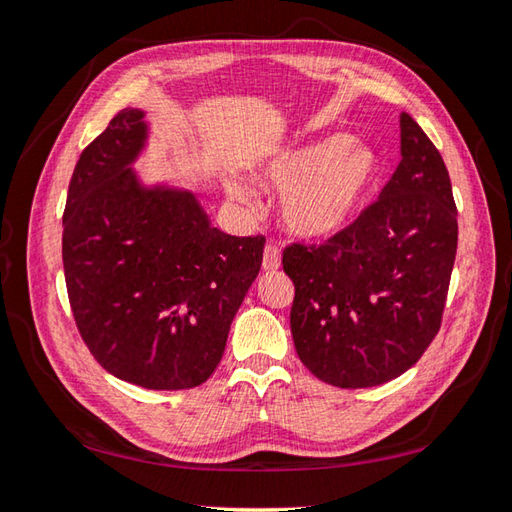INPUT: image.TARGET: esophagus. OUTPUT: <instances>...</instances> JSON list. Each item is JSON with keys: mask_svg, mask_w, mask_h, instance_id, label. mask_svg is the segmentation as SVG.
Listing matches in <instances>:
<instances>
[{"mask_svg": "<svg viewBox=\"0 0 512 512\" xmlns=\"http://www.w3.org/2000/svg\"><path fill=\"white\" fill-rule=\"evenodd\" d=\"M262 268L266 270V273H275V270L281 268V255H279V248L268 244L264 248V262H262Z\"/></svg>", "mask_w": 512, "mask_h": 512, "instance_id": "esophagus-1", "label": "esophagus"}]
</instances>
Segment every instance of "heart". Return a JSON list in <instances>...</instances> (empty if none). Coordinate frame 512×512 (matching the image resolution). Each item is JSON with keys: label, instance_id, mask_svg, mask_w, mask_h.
<instances>
[{"label": "heart", "instance_id": "obj_1", "mask_svg": "<svg viewBox=\"0 0 512 512\" xmlns=\"http://www.w3.org/2000/svg\"><path fill=\"white\" fill-rule=\"evenodd\" d=\"M372 151L334 134L317 143L286 149L259 171V184L281 195V224L290 235L321 242L343 233L361 211L376 180ZM233 200L253 204V195L237 180L226 182Z\"/></svg>", "mask_w": 512, "mask_h": 512}]
</instances>
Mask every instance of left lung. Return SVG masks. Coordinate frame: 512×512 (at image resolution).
Returning a JSON list of instances; mask_svg holds the SVG:
<instances>
[{
	"instance_id": "obj_1",
	"label": "left lung",
	"mask_w": 512,
	"mask_h": 512,
	"mask_svg": "<svg viewBox=\"0 0 512 512\" xmlns=\"http://www.w3.org/2000/svg\"><path fill=\"white\" fill-rule=\"evenodd\" d=\"M400 165L378 200L323 246L292 244L290 330L301 363L334 387L405 374L440 330L458 250L449 171L413 118L400 114Z\"/></svg>"
}]
</instances>
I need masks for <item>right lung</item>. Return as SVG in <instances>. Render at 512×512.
Segmentation results:
<instances>
[{
    "label": "right lung",
    "instance_id": "right-lung-1",
    "mask_svg": "<svg viewBox=\"0 0 512 512\" xmlns=\"http://www.w3.org/2000/svg\"><path fill=\"white\" fill-rule=\"evenodd\" d=\"M145 116L125 107L76 162L65 286L76 328L107 372L145 389H191L220 365L266 239L226 235L193 191L138 176Z\"/></svg>",
    "mask_w": 512,
    "mask_h": 512
}]
</instances>
